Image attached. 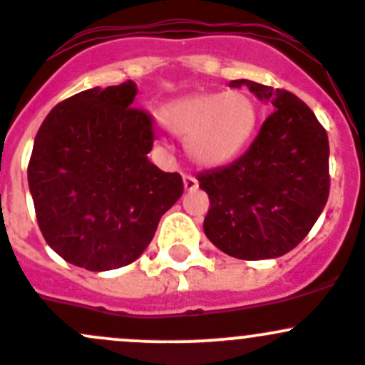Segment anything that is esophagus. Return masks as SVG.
Returning a JSON list of instances; mask_svg holds the SVG:
<instances>
[{"instance_id":"esophagus-1","label":"esophagus","mask_w":365,"mask_h":365,"mask_svg":"<svg viewBox=\"0 0 365 365\" xmlns=\"http://www.w3.org/2000/svg\"><path fill=\"white\" fill-rule=\"evenodd\" d=\"M182 182H184V187H186L187 191H191V190H197V187H198V182H197V179H195L193 175H190V174L182 175Z\"/></svg>"}]
</instances>
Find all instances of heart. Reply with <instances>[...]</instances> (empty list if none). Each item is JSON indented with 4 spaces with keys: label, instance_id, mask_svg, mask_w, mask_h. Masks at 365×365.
I'll return each instance as SVG.
<instances>
[{
    "label": "heart",
    "instance_id": "heart-1",
    "mask_svg": "<svg viewBox=\"0 0 365 365\" xmlns=\"http://www.w3.org/2000/svg\"><path fill=\"white\" fill-rule=\"evenodd\" d=\"M161 120L172 135L186 142L195 163L220 167L248 145L257 128L259 108L243 90L198 92L167 104Z\"/></svg>",
    "mask_w": 365,
    "mask_h": 365
}]
</instances>
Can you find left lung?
<instances>
[{
    "mask_svg": "<svg viewBox=\"0 0 365 365\" xmlns=\"http://www.w3.org/2000/svg\"><path fill=\"white\" fill-rule=\"evenodd\" d=\"M229 85H247L273 113L243 156L197 175L209 197L204 232L230 257L275 259L304 240L327 204L328 136L294 93L248 79Z\"/></svg>",
    "mask_w": 365,
    "mask_h": 365,
    "instance_id": "8db88e82",
    "label": "left lung"
}]
</instances>
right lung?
<instances>
[{"label":"right lung","mask_w":365,"mask_h":365,"mask_svg":"<svg viewBox=\"0 0 365 365\" xmlns=\"http://www.w3.org/2000/svg\"><path fill=\"white\" fill-rule=\"evenodd\" d=\"M136 92L128 79L76 93L35 136L28 184L41 232L61 259L88 272L136 261L184 191L178 172L147 158L153 117L133 108Z\"/></svg>","instance_id":"right-lung-1"}]
</instances>
